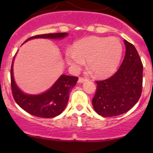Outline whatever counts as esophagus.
<instances>
[{"label": "esophagus", "instance_id": "1", "mask_svg": "<svg viewBox=\"0 0 153 153\" xmlns=\"http://www.w3.org/2000/svg\"><path fill=\"white\" fill-rule=\"evenodd\" d=\"M87 79L86 78H80L78 79V82L79 83H82V82L87 81Z\"/></svg>", "mask_w": 153, "mask_h": 153}]
</instances>
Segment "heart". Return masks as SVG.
<instances>
[{"mask_svg":"<svg viewBox=\"0 0 153 153\" xmlns=\"http://www.w3.org/2000/svg\"><path fill=\"white\" fill-rule=\"evenodd\" d=\"M123 47L115 37L89 36L74 45L65 53L68 64L78 71L87 62L88 69L98 78H106L116 71L122 57Z\"/></svg>","mask_w":153,"mask_h":153,"instance_id":"1","label":"heart"}]
</instances>
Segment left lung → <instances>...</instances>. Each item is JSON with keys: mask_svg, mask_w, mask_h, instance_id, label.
<instances>
[{"mask_svg": "<svg viewBox=\"0 0 153 153\" xmlns=\"http://www.w3.org/2000/svg\"><path fill=\"white\" fill-rule=\"evenodd\" d=\"M126 54L119 70L113 76L96 81L97 88L92 104L103 117L126 113L137 103L143 89V66L137 51L124 39Z\"/></svg>", "mask_w": 153, "mask_h": 153, "instance_id": "1", "label": "left lung"}]
</instances>
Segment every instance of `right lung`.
<instances>
[{"label":"right lung","mask_w":153,"mask_h":153,"mask_svg":"<svg viewBox=\"0 0 153 153\" xmlns=\"http://www.w3.org/2000/svg\"><path fill=\"white\" fill-rule=\"evenodd\" d=\"M68 35V33L36 35L26 39L24 44L31 39L38 38L62 39ZM14 58L15 56L10 69V81L12 94L17 104L26 112L35 117L52 118L60 114L68 104L70 92L76 85L78 78L62 75L48 90L42 94L37 95L25 94L18 87L13 78V64Z\"/></svg>","instance_id":"1"}]
</instances>
